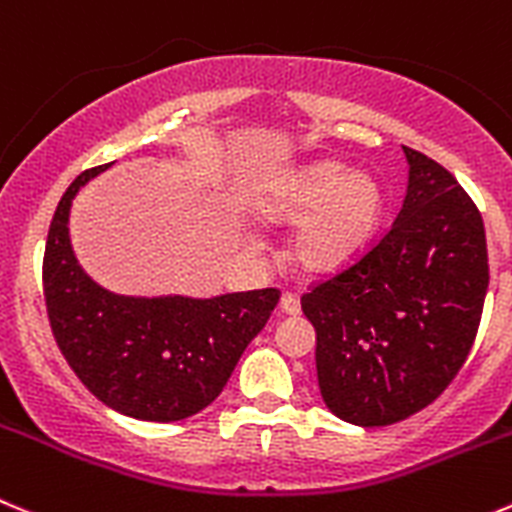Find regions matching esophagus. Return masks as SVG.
Here are the masks:
<instances>
[{"label": "esophagus", "instance_id": "obj_1", "mask_svg": "<svg viewBox=\"0 0 512 512\" xmlns=\"http://www.w3.org/2000/svg\"><path fill=\"white\" fill-rule=\"evenodd\" d=\"M281 311L286 316H299L301 314V304L294 294H284L281 296Z\"/></svg>", "mask_w": 512, "mask_h": 512}]
</instances>
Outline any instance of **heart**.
I'll return each instance as SVG.
<instances>
[{"label": "heart", "mask_w": 512, "mask_h": 512, "mask_svg": "<svg viewBox=\"0 0 512 512\" xmlns=\"http://www.w3.org/2000/svg\"><path fill=\"white\" fill-rule=\"evenodd\" d=\"M269 223H295L289 253L309 274H334L372 241L382 193L369 175H347L342 163L321 160L276 180L256 206Z\"/></svg>", "instance_id": "b5f03b06"}]
</instances>
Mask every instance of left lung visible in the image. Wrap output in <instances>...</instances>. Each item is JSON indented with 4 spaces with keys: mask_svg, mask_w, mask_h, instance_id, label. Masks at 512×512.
<instances>
[{
    "mask_svg": "<svg viewBox=\"0 0 512 512\" xmlns=\"http://www.w3.org/2000/svg\"><path fill=\"white\" fill-rule=\"evenodd\" d=\"M405 155L397 221L301 296L321 397L362 427L407 420L445 392L475 342L490 281L478 206L440 163L407 145Z\"/></svg>",
    "mask_w": 512,
    "mask_h": 512,
    "instance_id": "1",
    "label": "left lung"
}]
</instances>
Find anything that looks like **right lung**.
I'll return each mask as SVG.
<instances>
[{
  "label": "right lung",
  "instance_id": "add662e5",
  "mask_svg": "<svg viewBox=\"0 0 512 512\" xmlns=\"http://www.w3.org/2000/svg\"><path fill=\"white\" fill-rule=\"evenodd\" d=\"M105 168L77 175L52 216L42 261L52 334L72 372L107 407L135 420H186L221 394L281 291L135 299L97 286L77 264L67 221L77 191Z\"/></svg>",
  "mask_w": 512,
  "mask_h": 512
}]
</instances>
